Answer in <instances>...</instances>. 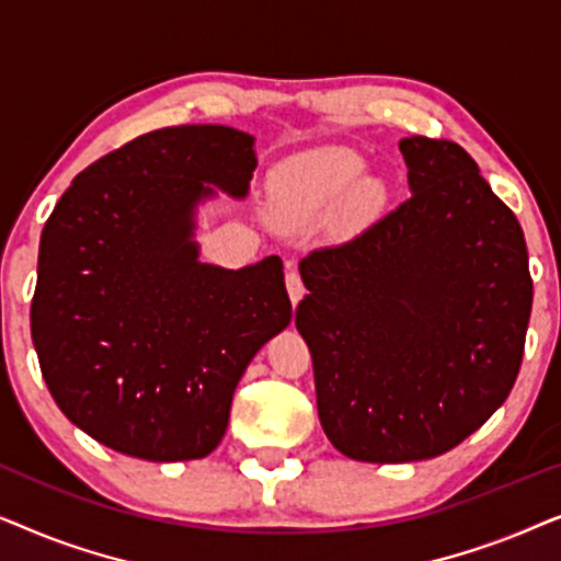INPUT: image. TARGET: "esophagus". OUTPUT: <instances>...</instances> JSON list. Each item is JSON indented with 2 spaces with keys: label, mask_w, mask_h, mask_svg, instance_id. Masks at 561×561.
Listing matches in <instances>:
<instances>
[{
  "label": "esophagus",
  "mask_w": 561,
  "mask_h": 561,
  "mask_svg": "<svg viewBox=\"0 0 561 561\" xmlns=\"http://www.w3.org/2000/svg\"><path fill=\"white\" fill-rule=\"evenodd\" d=\"M286 286H288L290 301H294V306H296V304L304 298V294H306V286H304V280H301V273H298L296 265H288V271H286Z\"/></svg>",
  "instance_id": "esophagus-1"
}]
</instances>
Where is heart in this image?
Here are the masks:
<instances>
[{"instance_id":"heart-1","label":"heart","mask_w":561,"mask_h":561,"mask_svg":"<svg viewBox=\"0 0 561 561\" xmlns=\"http://www.w3.org/2000/svg\"><path fill=\"white\" fill-rule=\"evenodd\" d=\"M365 175V160L350 148H324L301 160L296 171V194L306 204H329L355 191ZM380 186L363 183L357 202L363 206L380 204Z\"/></svg>"}]
</instances>
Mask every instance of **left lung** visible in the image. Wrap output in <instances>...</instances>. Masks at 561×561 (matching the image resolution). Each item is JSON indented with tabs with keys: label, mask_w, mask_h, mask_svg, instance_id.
I'll list each match as a JSON object with an SVG mask.
<instances>
[{
	"label": "left lung",
	"mask_w": 561,
	"mask_h": 561,
	"mask_svg": "<svg viewBox=\"0 0 561 561\" xmlns=\"http://www.w3.org/2000/svg\"><path fill=\"white\" fill-rule=\"evenodd\" d=\"M411 198L301 260L321 426L359 462L444 455L508 398L534 280L516 214L457 142L403 137Z\"/></svg>",
	"instance_id": "1"
}]
</instances>
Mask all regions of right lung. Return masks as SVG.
Listing matches in <instances>:
<instances>
[{
  "instance_id": "obj_1",
  "label": "right lung",
  "mask_w": 561,
  "mask_h": 561,
  "mask_svg": "<svg viewBox=\"0 0 561 561\" xmlns=\"http://www.w3.org/2000/svg\"><path fill=\"white\" fill-rule=\"evenodd\" d=\"M255 163L240 129L163 127L83 168L45 221L33 344L58 409L110 449L209 455L244 367L288 327L278 255L221 271L191 242L204 181L244 196Z\"/></svg>"
}]
</instances>
